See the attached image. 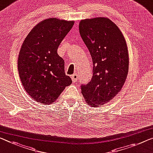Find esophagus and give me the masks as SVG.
<instances>
[{
	"label": "esophagus",
	"mask_w": 153,
	"mask_h": 153,
	"mask_svg": "<svg viewBox=\"0 0 153 153\" xmlns=\"http://www.w3.org/2000/svg\"><path fill=\"white\" fill-rule=\"evenodd\" d=\"M71 79H72L73 82H76L77 79V75L76 74L73 75V76H71Z\"/></svg>",
	"instance_id": "1"
}]
</instances>
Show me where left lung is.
I'll list each match as a JSON object with an SVG mask.
<instances>
[{
  "label": "left lung",
  "mask_w": 153,
  "mask_h": 153,
  "mask_svg": "<svg viewBox=\"0 0 153 153\" xmlns=\"http://www.w3.org/2000/svg\"><path fill=\"white\" fill-rule=\"evenodd\" d=\"M79 33L93 60L91 80L81 86L88 105H104L124 86L128 72V51L122 31L108 18L82 20Z\"/></svg>",
  "instance_id": "8db88e82"
}]
</instances>
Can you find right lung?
Returning a JSON list of instances; mask_svg holds the SVG:
<instances>
[{
	"instance_id": "add662e5",
	"label": "right lung",
	"mask_w": 153,
	"mask_h": 153,
	"mask_svg": "<svg viewBox=\"0 0 153 153\" xmlns=\"http://www.w3.org/2000/svg\"><path fill=\"white\" fill-rule=\"evenodd\" d=\"M74 25V21L47 18L36 25L22 43L18 73L25 90L36 102L52 104L72 83L57 50Z\"/></svg>"
}]
</instances>
